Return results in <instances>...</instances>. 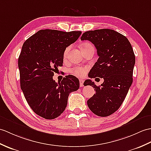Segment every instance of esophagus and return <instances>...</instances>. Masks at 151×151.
<instances>
[{
  "label": "esophagus",
  "mask_w": 151,
  "mask_h": 151,
  "mask_svg": "<svg viewBox=\"0 0 151 151\" xmlns=\"http://www.w3.org/2000/svg\"><path fill=\"white\" fill-rule=\"evenodd\" d=\"M83 82H84L83 80L80 79V87H83Z\"/></svg>",
  "instance_id": "1"
}]
</instances>
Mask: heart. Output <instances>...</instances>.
<instances>
[{
	"label": "heart",
	"mask_w": 151,
	"mask_h": 151,
	"mask_svg": "<svg viewBox=\"0 0 151 151\" xmlns=\"http://www.w3.org/2000/svg\"><path fill=\"white\" fill-rule=\"evenodd\" d=\"M90 46H92V45L91 43L84 42L81 45V50H83V49H86V48L90 47ZM70 49H71V46H69L65 49V50L64 51V58H65L68 56ZM86 71H87V69L86 68H83V67L75 68L73 69H71V73L73 75H75L77 76H80V77L83 76L84 75H85Z\"/></svg>",
	"instance_id": "1"
}]
</instances>
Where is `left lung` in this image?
Returning <instances> with one entry per match:
<instances>
[{"instance_id":"8db88e82","label":"left lung","mask_w":151,"mask_h":151,"mask_svg":"<svg viewBox=\"0 0 151 151\" xmlns=\"http://www.w3.org/2000/svg\"><path fill=\"white\" fill-rule=\"evenodd\" d=\"M80 39L91 42L99 57L89 77L104 80L99 86L90 79L84 82L96 91L87 106L99 116H108L120 108L132 83L135 55L132 45L123 35L109 29L86 31Z\"/></svg>"}]
</instances>
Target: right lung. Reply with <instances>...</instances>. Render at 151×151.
<instances>
[{
    "label": "right lung",
    "instance_id": "add662e5",
    "mask_svg": "<svg viewBox=\"0 0 151 151\" xmlns=\"http://www.w3.org/2000/svg\"><path fill=\"white\" fill-rule=\"evenodd\" d=\"M81 33L42 29L22 45L18 60L21 89L31 109L47 120L57 118L64 111L69 93L80 87L79 80L73 75L58 83L52 76L62 65L66 47Z\"/></svg>",
    "mask_w": 151,
    "mask_h": 151
}]
</instances>
